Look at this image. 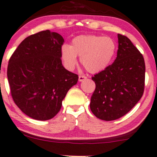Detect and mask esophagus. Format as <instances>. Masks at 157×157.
Here are the masks:
<instances>
[{
  "instance_id": "1",
  "label": "esophagus",
  "mask_w": 157,
  "mask_h": 157,
  "mask_svg": "<svg viewBox=\"0 0 157 157\" xmlns=\"http://www.w3.org/2000/svg\"><path fill=\"white\" fill-rule=\"evenodd\" d=\"M86 78H87V76H85V75H80L78 76V81H79V82H82V81L85 80Z\"/></svg>"
}]
</instances>
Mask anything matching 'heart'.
Returning <instances> with one entry per match:
<instances>
[{
  "mask_svg": "<svg viewBox=\"0 0 157 157\" xmlns=\"http://www.w3.org/2000/svg\"><path fill=\"white\" fill-rule=\"evenodd\" d=\"M116 50L117 44L110 37L79 36L73 38L71 46L61 47V57L68 67L73 68L77 63L76 56H79L81 64L86 70L96 73L108 66Z\"/></svg>",
  "mask_w": 157,
  "mask_h": 157,
  "instance_id": "1",
  "label": "heart"
}]
</instances>
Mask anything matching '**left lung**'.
Listing matches in <instances>:
<instances>
[{"label":"left lung","mask_w":157,"mask_h":157,"mask_svg":"<svg viewBox=\"0 0 157 157\" xmlns=\"http://www.w3.org/2000/svg\"><path fill=\"white\" fill-rule=\"evenodd\" d=\"M118 43L114 62L92 77L96 89L90 107L96 117L105 121L116 120L128 113L145 89L143 56L128 37L118 34Z\"/></svg>","instance_id":"obj_1"}]
</instances>
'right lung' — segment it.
Masks as SVG:
<instances>
[{
	"mask_svg": "<svg viewBox=\"0 0 157 157\" xmlns=\"http://www.w3.org/2000/svg\"><path fill=\"white\" fill-rule=\"evenodd\" d=\"M63 37L50 30L26 38L13 52L7 67L12 97L21 110L36 120L53 118L78 76L61 63Z\"/></svg>",
	"mask_w": 157,
	"mask_h": 157,
	"instance_id": "add662e5",
	"label": "right lung"
}]
</instances>
